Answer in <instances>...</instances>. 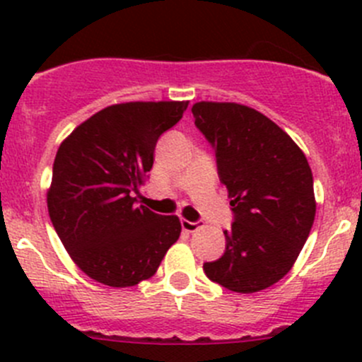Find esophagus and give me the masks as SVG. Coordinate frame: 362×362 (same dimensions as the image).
I'll list each match as a JSON object with an SVG mask.
<instances>
[{"label": "esophagus", "instance_id": "34e87169", "mask_svg": "<svg viewBox=\"0 0 362 362\" xmlns=\"http://www.w3.org/2000/svg\"><path fill=\"white\" fill-rule=\"evenodd\" d=\"M180 224H182V229L187 233H194L202 228V222H191V221H187V218H182Z\"/></svg>", "mask_w": 362, "mask_h": 362}]
</instances>
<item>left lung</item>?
Masks as SVG:
<instances>
[{
  "label": "left lung",
  "instance_id": "8db88e82",
  "mask_svg": "<svg viewBox=\"0 0 362 362\" xmlns=\"http://www.w3.org/2000/svg\"><path fill=\"white\" fill-rule=\"evenodd\" d=\"M192 115L235 214L224 254L204 262V273L233 293L268 289L291 272L313 226L308 160L286 131L245 105L199 101Z\"/></svg>",
  "mask_w": 362,
  "mask_h": 362
}]
</instances>
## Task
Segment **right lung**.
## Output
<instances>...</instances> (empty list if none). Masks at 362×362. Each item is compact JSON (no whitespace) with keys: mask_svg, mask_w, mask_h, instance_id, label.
I'll return each instance as SVG.
<instances>
[{"mask_svg":"<svg viewBox=\"0 0 362 362\" xmlns=\"http://www.w3.org/2000/svg\"><path fill=\"white\" fill-rule=\"evenodd\" d=\"M187 101H131L73 129L54 159L50 221L76 266L96 282L131 287L158 272L182 231L177 215L136 206L159 136Z\"/></svg>","mask_w":362,"mask_h":362,"instance_id":"1","label":"right lung"}]
</instances>
